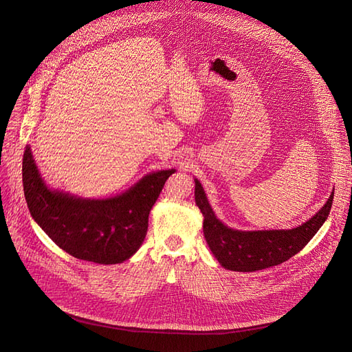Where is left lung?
I'll return each instance as SVG.
<instances>
[{
  "label": "left lung",
  "instance_id": "1",
  "mask_svg": "<svg viewBox=\"0 0 352 352\" xmlns=\"http://www.w3.org/2000/svg\"><path fill=\"white\" fill-rule=\"evenodd\" d=\"M332 192L327 204L305 224L292 230L236 231L218 221L208 204L198 179H195V204L204 215V235L219 264L231 271L252 272L278 265L300 252L317 234L331 211Z\"/></svg>",
  "mask_w": 352,
  "mask_h": 352
}]
</instances>
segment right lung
<instances>
[{
    "label": "right lung",
    "mask_w": 352,
    "mask_h": 352,
    "mask_svg": "<svg viewBox=\"0 0 352 352\" xmlns=\"http://www.w3.org/2000/svg\"><path fill=\"white\" fill-rule=\"evenodd\" d=\"M174 173L150 174L122 195L94 201L50 191L28 146L23 158L24 194L32 218L65 252L97 264H120L140 248L148 215Z\"/></svg>",
    "instance_id": "obj_1"
}]
</instances>
